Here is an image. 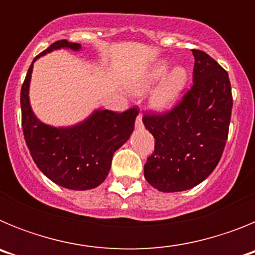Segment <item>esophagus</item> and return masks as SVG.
<instances>
[{
    "label": "esophagus",
    "mask_w": 255,
    "mask_h": 255,
    "mask_svg": "<svg viewBox=\"0 0 255 255\" xmlns=\"http://www.w3.org/2000/svg\"><path fill=\"white\" fill-rule=\"evenodd\" d=\"M135 126H136L138 129H140L141 126H143V121H141V114H139L138 116H136V120H135Z\"/></svg>",
    "instance_id": "esophagus-1"
}]
</instances>
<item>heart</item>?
Instances as JSON below:
<instances>
[{"instance_id":"obj_1","label":"heart","mask_w":255,"mask_h":255,"mask_svg":"<svg viewBox=\"0 0 255 255\" xmlns=\"http://www.w3.org/2000/svg\"><path fill=\"white\" fill-rule=\"evenodd\" d=\"M168 69H170V62L168 61H158L157 64L150 67V70L145 75L144 82L140 85L134 88L135 92L145 91L150 85L161 80L164 75L167 73ZM186 83H188V70L184 66L173 67L153 93V107L155 110H158V111H167L171 107H173L176 105L180 96H181Z\"/></svg>"}]
</instances>
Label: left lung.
Instances as JSON below:
<instances>
[{"instance_id": "obj_1", "label": "left lung", "mask_w": 255, "mask_h": 255, "mask_svg": "<svg viewBox=\"0 0 255 255\" xmlns=\"http://www.w3.org/2000/svg\"><path fill=\"white\" fill-rule=\"evenodd\" d=\"M193 87L182 100L171 111L143 117L155 140L144 177L163 193L188 190L206 180L220 162L229 135V74L206 52L193 49Z\"/></svg>"}]
</instances>
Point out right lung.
Listing matches in <instances>:
<instances>
[{
  "instance_id": "right-lung-1",
  "label": "right lung",
  "mask_w": 255,
  "mask_h": 255,
  "mask_svg": "<svg viewBox=\"0 0 255 255\" xmlns=\"http://www.w3.org/2000/svg\"><path fill=\"white\" fill-rule=\"evenodd\" d=\"M60 48L79 51L82 46L57 40L33 60L20 94L22 131L31 158L49 180L71 190H89L105 181L114 153L130 138L139 111L130 108L117 114L100 108L84 121L67 128L42 123L29 102L33 64L40 56Z\"/></svg>"
}]
</instances>
